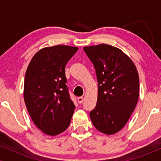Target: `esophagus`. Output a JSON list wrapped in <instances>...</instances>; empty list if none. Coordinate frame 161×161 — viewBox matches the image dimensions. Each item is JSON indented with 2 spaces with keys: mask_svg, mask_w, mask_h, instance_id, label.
Here are the masks:
<instances>
[{
  "mask_svg": "<svg viewBox=\"0 0 161 161\" xmlns=\"http://www.w3.org/2000/svg\"><path fill=\"white\" fill-rule=\"evenodd\" d=\"M83 101V97H78V103H82Z\"/></svg>",
  "mask_w": 161,
  "mask_h": 161,
  "instance_id": "esophagus-1",
  "label": "esophagus"
}]
</instances>
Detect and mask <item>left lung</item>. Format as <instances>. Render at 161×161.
Returning <instances> with one entry per match:
<instances>
[{"instance_id": "8db88e82", "label": "left lung", "mask_w": 161, "mask_h": 161, "mask_svg": "<svg viewBox=\"0 0 161 161\" xmlns=\"http://www.w3.org/2000/svg\"><path fill=\"white\" fill-rule=\"evenodd\" d=\"M83 50L93 63L98 82L97 101L90 112L91 120L101 133L113 135L126 125L137 105V69L128 56L114 46L100 44Z\"/></svg>"}]
</instances>
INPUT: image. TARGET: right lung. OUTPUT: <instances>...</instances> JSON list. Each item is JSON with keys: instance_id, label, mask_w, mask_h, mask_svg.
Returning a JSON list of instances; mask_svg holds the SVG:
<instances>
[{"instance_id": "1", "label": "right lung", "mask_w": 161, "mask_h": 161, "mask_svg": "<svg viewBox=\"0 0 161 161\" xmlns=\"http://www.w3.org/2000/svg\"><path fill=\"white\" fill-rule=\"evenodd\" d=\"M78 47L56 45L39 50L25 72L24 101L33 122L48 136L67 130L75 111L68 92L65 66Z\"/></svg>"}]
</instances>
